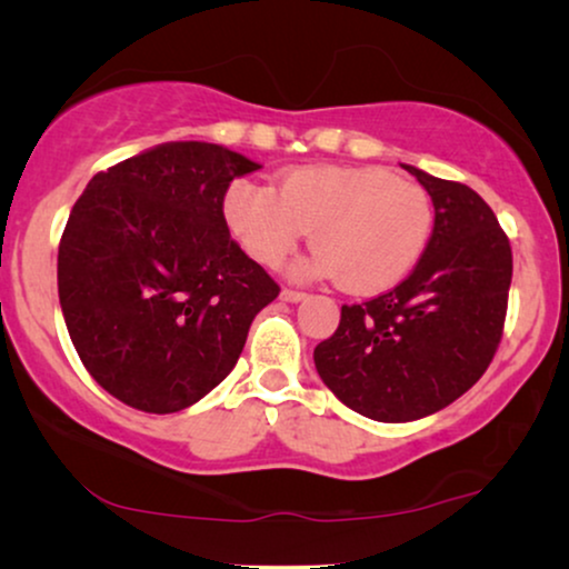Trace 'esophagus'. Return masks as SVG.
Returning <instances> with one entry per match:
<instances>
[{"label":"esophagus","mask_w":569,"mask_h":569,"mask_svg":"<svg viewBox=\"0 0 569 569\" xmlns=\"http://www.w3.org/2000/svg\"><path fill=\"white\" fill-rule=\"evenodd\" d=\"M279 298L287 300V302H300V300H306L308 295L302 292V290H292V287H284V290H282V295H279Z\"/></svg>","instance_id":"obj_1"}]
</instances>
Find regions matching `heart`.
<instances>
[{
	"instance_id": "heart-1",
	"label": "heart",
	"mask_w": 569,
	"mask_h": 569,
	"mask_svg": "<svg viewBox=\"0 0 569 569\" xmlns=\"http://www.w3.org/2000/svg\"><path fill=\"white\" fill-rule=\"evenodd\" d=\"M224 222L261 267H282L310 230L316 253L298 274L339 279L349 292H383L409 277L435 230L430 193L378 168H298L279 189L240 181Z\"/></svg>"
}]
</instances>
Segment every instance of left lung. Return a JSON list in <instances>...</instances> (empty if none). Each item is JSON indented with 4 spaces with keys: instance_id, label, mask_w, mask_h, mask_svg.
<instances>
[{
    "instance_id": "obj_1",
    "label": "left lung",
    "mask_w": 569,
    "mask_h": 569,
    "mask_svg": "<svg viewBox=\"0 0 569 569\" xmlns=\"http://www.w3.org/2000/svg\"><path fill=\"white\" fill-rule=\"evenodd\" d=\"M435 204L415 271L378 298L341 306L316 370L341 403L378 422H411L463 396L492 362L512 279L510 240L469 186L403 166Z\"/></svg>"
}]
</instances>
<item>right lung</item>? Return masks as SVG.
Listing matches in <instances>:
<instances>
[{
	"mask_svg": "<svg viewBox=\"0 0 569 569\" xmlns=\"http://www.w3.org/2000/svg\"><path fill=\"white\" fill-rule=\"evenodd\" d=\"M207 142H170L92 176L59 243V302L96 383L173 415L236 368L279 284L224 222L232 178L259 170Z\"/></svg>",
	"mask_w": 569,
	"mask_h": 569,
	"instance_id": "1",
	"label": "right lung"
}]
</instances>
